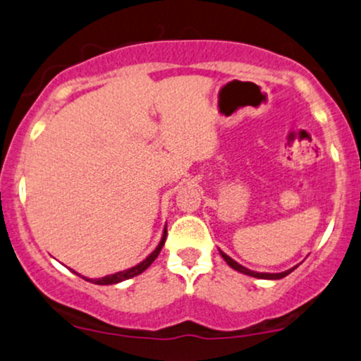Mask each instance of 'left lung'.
I'll return each instance as SVG.
<instances>
[{
  "instance_id": "8db88e82",
  "label": "left lung",
  "mask_w": 361,
  "mask_h": 361,
  "mask_svg": "<svg viewBox=\"0 0 361 361\" xmlns=\"http://www.w3.org/2000/svg\"><path fill=\"white\" fill-rule=\"evenodd\" d=\"M221 255H222V259L227 262L228 265L232 267L233 270H237V272H240V274H245V275H250V277H255V279H267V280H279V279H283V277H287V275L290 274V272H293L295 269H297L298 265H295V267H292V269H288V270H285V272H280V274H264V272H254V270H249V269H245V267L243 265H240V264H237L235 260L233 259H231V257H228L227 254H224V252L221 250Z\"/></svg>"
}]
</instances>
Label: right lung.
<instances>
[{
	"label": "right lung",
	"mask_w": 361,
	"mask_h": 361,
	"mask_svg": "<svg viewBox=\"0 0 361 361\" xmlns=\"http://www.w3.org/2000/svg\"><path fill=\"white\" fill-rule=\"evenodd\" d=\"M166 237H167V226H166V228H164V232H162V238H161V242H159V245L156 247V250H154L151 255H147L146 259H144L142 262H140V264L134 265V267H130V269H128V270H123V272L112 274V275H106V277H102V279H87V277H82L81 274L74 272V270H73V272L76 274V275H79V277H82L84 280H87V282H91V283H96V285H112V283H119V282H124V280H128V279H133V277H135V275L142 274L144 270H146L147 267L151 265L152 262L157 259V255L161 254V250H162L164 243H166Z\"/></svg>",
	"instance_id": "add662e5"
}]
</instances>
